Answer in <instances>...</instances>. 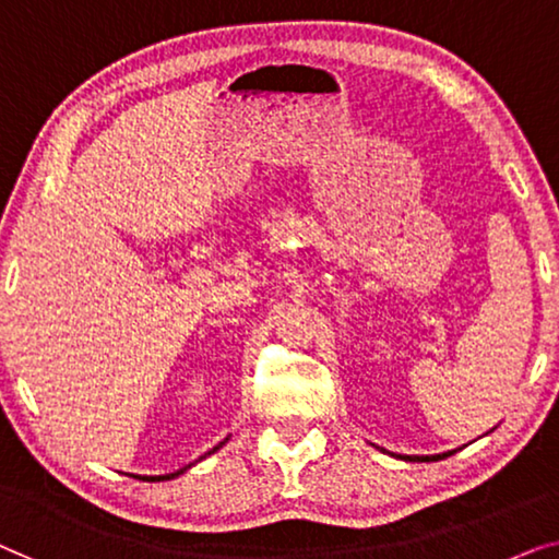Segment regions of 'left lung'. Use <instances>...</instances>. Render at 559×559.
<instances>
[{
    "label": "left lung",
    "mask_w": 559,
    "mask_h": 559,
    "mask_svg": "<svg viewBox=\"0 0 559 559\" xmlns=\"http://www.w3.org/2000/svg\"><path fill=\"white\" fill-rule=\"evenodd\" d=\"M381 452H386V449H381ZM454 452L456 449H452V452H441V454H394V452H386V454L399 456V460H404V462H439Z\"/></svg>",
    "instance_id": "1"
}]
</instances>
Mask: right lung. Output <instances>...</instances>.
I'll return each mask as SVG.
<instances>
[{
  "label": "right lung",
  "instance_id": "right-lung-1",
  "mask_svg": "<svg viewBox=\"0 0 559 559\" xmlns=\"http://www.w3.org/2000/svg\"><path fill=\"white\" fill-rule=\"evenodd\" d=\"M226 441H228V437L223 439L221 444H215V447L211 449V452H205L203 456H200V460H205V456H211L213 452H218V449H221L223 444H226ZM200 460H195V462H200ZM195 462H193V464H188V466H182V469H178V472H170V474H130V477H138V479H143V481H168V479L180 477V474H182V472H188L190 466H195Z\"/></svg>",
  "mask_w": 559,
  "mask_h": 559
}]
</instances>
